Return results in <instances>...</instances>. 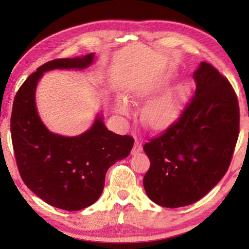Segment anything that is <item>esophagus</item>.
I'll list each match as a JSON object with an SVG mask.
<instances>
[{
	"mask_svg": "<svg viewBox=\"0 0 249 249\" xmlns=\"http://www.w3.org/2000/svg\"><path fill=\"white\" fill-rule=\"evenodd\" d=\"M142 141L139 138H136L135 146H134V148H132V154H137V153L142 152Z\"/></svg>",
	"mask_w": 249,
	"mask_h": 249,
	"instance_id": "obj_1",
	"label": "esophagus"
}]
</instances>
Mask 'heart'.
Masks as SVG:
<instances>
[{
    "label": "heart",
    "instance_id": "obj_1",
    "mask_svg": "<svg viewBox=\"0 0 249 249\" xmlns=\"http://www.w3.org/2000/svg\"><path fill=\"white\" fill-rule=\"evenodd\" d=\"M165 83L156 84L152 86L148 89H146L142 93L138 94L139 97L147 96V95H152L156 93V91L161 90V88L164 86ZM179 101H180V89H171L165 91L159 96L149 102L146 105L144 110V120L148 125L152 128H164L171 124L173 121L176 120L177 115H178L179 111ZM118 110L121 113L127 114L128 107L127 105L122 102L118 103Z\"/></svg>",
    "mask_w": 249,
    "mask_h": 249
}]
</instances>
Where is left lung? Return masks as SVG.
<instances>
[{
	"label": "left lung",
	"mask_w": 249,
	"mask_h": 249,
	"mask_svg": "<svg viewBox=\"0 0 249 249\" xmlns=\"http://www.w3.org/2000/svg\"><path fill=\"white\" fill-rule=\"evenodd\" d=\"M194 79L195 95L180 117L144 145L145 192L170 209L197 202L223 178L239 135V104L227 78L202 62Z\"/></svg>",
	"instance_id": "obj_1"
}]
</instances>
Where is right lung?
Wrapping results in <instances>:
<instances>
[{
	"label": "right lung",
	"instance_id": "right-lung-1",
	"mask_svg": "<svg viewBox=\"0 0 249 249\" xmlns=\"http://www.w3.org/2000/svg\"><path fill=\"white\" fill-rule=\"evenodd\" d=\"M93 60L90 53L46 62L27 78L13 101L11 137L20 177L40 199L66 211H79L96 202L108 168L127 158L134 146L130 136L107 130L100 115L89 130L74 137L53 134L40 120L35 93L43 73L85 69Z\"/></svg>",
	"mask_w": 249,
	"mask_h": 249
}]
</instances>
